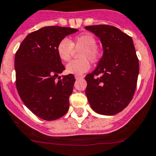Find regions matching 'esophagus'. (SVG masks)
Instances as JSON below:
<instances>
[{
	"mask_svg": "<svg viewBox=\"0 0 156 156\" xmlns=\"http://www.w3.org/2000/svg\"><path fill=\"white\" fill-rule=\"evenodd\" d=\"M84 76L83 75H75V79L78 80V79H81V78H83Z\"/></svg>",
	"mask_w": 156,
	"mask_h": 156,
	"instance_id": "1",
	"label": "esophagus"
}]
</instances>
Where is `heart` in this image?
<instances>
[{
	"instance_id": "obj_1",
	"label": "heart",
	"mask_w": 156,
	"mask_h": 156,
	"mask_svg": "<svg viewBox=\"0 0 156 156\" xmlns=\"http://www.w3.org/2000/svg\"><path fill=\"white\" fill-rule=\"evenodd\" d=\"M97 40L91 33H84L72 40L63 39L57 46V53L62 61H68L75 50L81 49L79 53L80 60L72 61L66 65V72L75 75H81L90 68V61L95 62L99 57Z\"/></svg>"
}]
</instances>
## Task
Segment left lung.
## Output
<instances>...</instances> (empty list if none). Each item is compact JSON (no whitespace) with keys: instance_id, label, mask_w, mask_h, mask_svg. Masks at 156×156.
I'll list each match as a JSON object with an SVG mask.
<instances>
[{"instance_id":"8db88e82","label":"left lung","mask_w":156,"mask_h":156,"mask_svg":"<svg viewBox=\"0 0 156 156\" xmlns=\"http://www.w3.org/2000/svg\"><path fill=\"white\" fill-rule=\"evenodd\" d=\"M85 29L99 38L103 49L97 68L85 77V94L95 113L115 115L127 107L136 89L139 63L133 40L114 26H89ZM99 74V78L94 77Z\"/></svg>"}]
</instances>
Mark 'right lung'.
Masks as SVG:
<instances>
[{"label": "right lung", "mask_w": 156, "mask_h": 156, "mask_svg": "<svg viewBox=\"0 0 156 156\" xmlns=\"http://www.w3.org/2000/svg\"><path fill=\"white\" fill-rule=\"evenodd\" d=\"M78 29L47 26L28 35L15 57L16 87L24 104L45 120L61 118L69 109L75 78L72 74L55 81L65 68L57 53L58 43Z\"/></svg>", "instance_id": "add662e5"}]
</instances>
